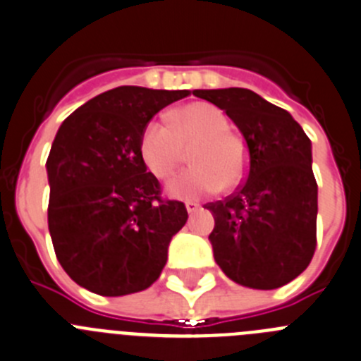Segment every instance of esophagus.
Segmentation results:
<instances>
[{
  "mask_svg": "<svg viewBox=\"0 0 361 361\" xmlns=\"http://www.w3.org/2000/svg\"><path fill=\"white\" fill-rule=\"evenodd\" d=\"M185 207H187L188 214H194V212H197V210H200V204L194 203V201H187V203H185Z\"/></svg>",
  "mask_w": 361,
  "mask_h": 361,
  "instance_id": "34e87169",
  "label": "esophagus"
}]
</instances>
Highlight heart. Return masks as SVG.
<instances>
[{
  "label": "heart",
  "mask_w": 361,
  "mask_h": 361,
  "mask_svg": "<svg viewBox=\"0 0 361 361\" xmlns=\"http://www.w3.org/2000/svg\"><path fill=\"white\" fill-rule=\"evenodd\" d=\"M171 126L151 120L140 136V157L149 173L169 181L183 165L190 149V164L169 192L176 197H197L221 188H233L248 173L245 144L230 131V122L219 108L194 102L169 113Z\"/></svg>",
  "instance_id": "b5f03b06"
}]
</instances>
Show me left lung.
Returning a JSON list of instances; mask_svg holds the SVG:
<instances>
[{"label": "left lung", "mask_w": 361, "mask_h": 361, "mask_svg": "<svg viewBox=\"0 0 361 361\" xmlns=\"http://www.w3.org/2000/svg\"><path fill=\"white\" fill-rule=\"evenodd\" d=\"M226 113L248 147V178L237 192L207 203L214 259L228 279L275 290L310 266L317 248L318 187L311 140L286 109L245 87L194 90Z\"/></svg>", "instance_id": "obj_1"}]
</instances>
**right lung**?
Segmentation results:
<instances>
[{
	"label": "right lung",
	"instance_id": "right-lung-1",
	"mask_svg": "<svg viewBox=\"0 0 361 361\" xmlns=\"http://www.w3.org/2000/svg\"><path fill=\"white\" fill-rule=\"evenodd\" d=\"M188 93L115 87L75 109L55 135L47 160L48 228L64 271L93 293L149 288L187 223L181 201L161 200L138 145L152 116Z\"/></svg>",
	"mask_w": 361,
	"mask_h": 361
}]
</instances>
